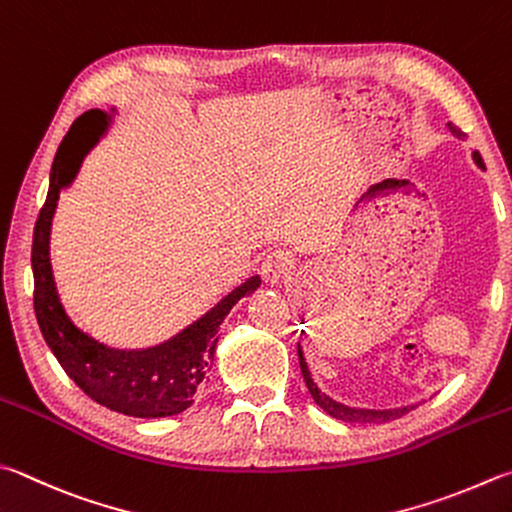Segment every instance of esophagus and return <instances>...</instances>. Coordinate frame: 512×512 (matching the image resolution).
<instances>
[{
    "label": "esophagus",
    "instance_id": "34e87169",
    "mask_svg": "<svg viewBox=\"0 0 512 512\" xmlns=\"http://www.w3.org/2000/svg\"><path fill=\"white\" fill-rule=\"evenodd\" d=\"M295 257L288 250H273L262 262V277L268 284H280L284 277L293 273Z\"/></svg>",
    "mask_w": 512,
    "mask_h": 512
}]
</instances>
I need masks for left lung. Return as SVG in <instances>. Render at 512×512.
<instances>
[{"label": "left lung", "instance_id": "8db88e82", "mask_svg": "<svg viewBox=\"0 0 512 512\" xmlns=\"http://www.w3.org/2000/svg\"><path fill=\"white\" fill-rule=\"evenodd\" d=\"M448 127L457 138L466 136L457 125L450 123ZM472 159H475V163L481 167V170H486V165H483V159H481L479 152H472ZM297 356H300V369H302L304 383H306V387H309L313 401L318 403L329 416L338 418V421H345V423H389V421H394V418H401L403 414H407L414 407L412 405V407H396V410H358V407L342 405L338 401H333V398H329L327 394H322L318 385L313 383L311 371H309V367H306V360H304V353H302L300 345H297Z\"/></svg>", "mask_w": 512, "mask_h": 512}]
</instances>
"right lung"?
Returning <instances> with one entry per match:
<instances>
[{
    "mask_svg": "<svg viewBox=\"0 0 512 512\" xmlns=\"http://www.w3.org/2000/svg\"><path fill=\"white\" fill-rule=\"evenodd\" d=\"M107 114L91 109L82 114L64 136L51 167L49 194L33 230V309L46 345L58 358L67 376L82 392L109 410L136 416L161 418L188 410L208 383L215 358L219 327L241 297L255 293L262 280L248 277L217 306L192 322L188 329L150 349H111L82 333L64 313L55 291L49 237L60 190L73 181L87 152L105 132Z\"/></svg>",
    "mask_w": 512,
    "mask_h": 512,
    "instance_id": "right-lung-1",
    "label": "right lung"
}]
</instances>
